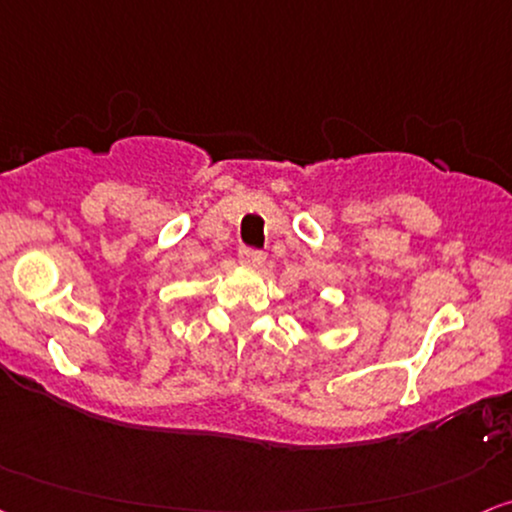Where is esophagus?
<instances>
[{"instance_id":"esophagus-1","label":"esophagus","mask_w":512,"mask_h":512,"mask_svg":"<svg viewBox=\"0 0 512 512\" xmlns=\"http://www.w3.org/2000/svg\"><path fill=\"white\" fill-rule=\"evenodd\" d=\"M238 260H241L245 267H252V269H262L264 262H267V255H264L262 250H255V248H241L238 252Z\"/></svg>"}]
</instances>
